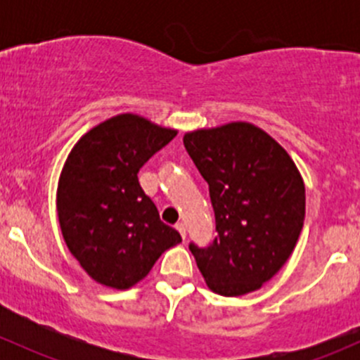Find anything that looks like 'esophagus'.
I'll return each mask as SVG.
<instances>
[{"label":"esophagus","mask_w":360,"mask_h":360,"mask_svg":"<svg viewBox=\"0 0 360 360\" xmlns=\"http://www.w3.org/2000/svg\"><path fill=\"white\" fill-rule=\"evenodd\" d=\"M176 230L179 231L181 237L186 238V226H184V223H176Z\"/></svg>","instance_id":"obj_1"}]
</instances>
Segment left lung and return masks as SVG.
<instances>
[{
  "instance_id": "1",
  "label": "left lung",
  "mask_w": 360,
  "mask_h": 360,
  "mask_svg": "<svg viewBox=\"0 0 360 360\" xmlns=\"http://www.w3.org/2000/svg\"><path fill=\"white\" fill-rule=\"evenodd\" d=\"M209 184L216 238L190 250L221 296L259 289L289 259L304 221V184L284 148L245 122L184 136Z\"/></svg>"
}]
</instances>
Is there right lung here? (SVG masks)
Returning <instances> with one entry per match:
<instances>
[{
  "instance_id": "right-lung-1",
  "label": "right lung",
  "mask_w": 360,
  "mask_h": 360,
  "mask_svg": "<svg viewBox=\"0 0 360 360\" xmlns=\"http://www.w3.org/2000/svg\"><path fill=\"white\" fill-rule=\"evenodd\" d=\"M176 134L127 112L94 127L69 153L57 188L60 230L72 256L99 284L132 288L181 242L177 230L160 221L137 177Z\"/></svg>"
}]
</instances>
